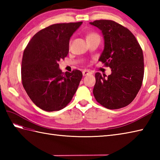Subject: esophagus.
Returning a JSON list of instances; mask_svg holds the SVG:
<instances>
[{
  "label": "esophagus",
  "mask_w": 160,
  "mask_h": 160,
  "mask_svg": "<svg viewBox=\"0 0 160 160\" xmlns=\"http://www.w3.org/2000/svg\"><path fill=\"white\" fill-rule=\"evenodd\" d=\"M91 72L90 71H88V70H84L83 71H82V75L84 76H87V75H89V74H91Z\"/></svg>",
  "instance_id": "1"
}]
</instances>
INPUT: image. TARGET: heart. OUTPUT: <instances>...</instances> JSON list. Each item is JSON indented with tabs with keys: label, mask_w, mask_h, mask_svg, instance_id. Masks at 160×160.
<instances>
[{
	"label": "heart",
	"mask_w": 160,
	"mask_h": 160,
	"mask_svg": "<svg viewBox=\"0 0 160 160\" xmlns=\"http://www.w3.org/2000/svg\"><path fill=\"white\" fill-rule=\"evenodd\" d=\"M100 38V36H99V35L98 34V33H95V32H89V33H88L87 34V36H86L87 40H91V39H93V38Z\"/></svg>",
	"instance_id": "b5f03b06"
}]
</instances>
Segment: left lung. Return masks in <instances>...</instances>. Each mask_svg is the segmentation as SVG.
<instances>
[{"instance_id": "left-lung-1", "label": "left lung", "mask_w": 160, "mask_h": 160, "mask_svg": "<svg viewBox=\"0 0 160 160\" xmlns=\"http://www.w3.org/2000/svg\"><path fill=\"white\" fill-rule=\"evenodd\" d=\"M102 33L104 48L99 61L111 69L106 77L98 72L93 93L98 102L108 109H118L136 97L144 78L142 49L130 30L110 20L90 22Z\"/></svg>"}]
</instances>
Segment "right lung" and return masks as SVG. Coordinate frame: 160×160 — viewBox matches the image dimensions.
I'll return each mask as SVG.
<instances>
[{"label": "right lung", "instance_id": "right-lung-1", "mask_svg": "<svg viewBox=\"0 0 160 160\" xmlns=\"http://www.w3.org/2000/svg\"><path fill=\"white\" fill-rule=\"evenodd\" d=\"M82 22L54 24L32 37L24 50L21 79L37 107L46 111L62 109L76 92L82 78L79 70L64 73L58 62L69 53V40Z\"/></svg>", "mask_w": 160, "mask_h": 160}]
</instances>
